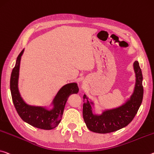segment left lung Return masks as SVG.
Returning a JSON list of instances; mask_svg holds the SVG:
<instances>
[{"mask_svg": "<svg viewBox=\"0 0 154 154\" xmlns=\"http://www.w3.org/2000/svg\"><path fill=\"white\" fill-rule=\"evenodd\" d=\"M134 69L136 74L134 91L130 99L119 108L104 111L101 115L92 113L93 103L84 95L83 117L87 128L93 132L107 134L125 128L131 123L140 108L143 97V75L139 63L135 61Z\"/></svg>", "mask_w": 154, "mask_h": 154, "instance_id": "obj_1", "label": "left lung"}]
</instances>
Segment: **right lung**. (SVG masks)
Instances as JSON below:
<instances>
[{
    "label": "right lung",
    "mask_w": 154,
    "mask_h": 154,
    "mask_svg": "<svg viewBox=\"0 0 154 154\" xmlns=\"http://www.w3.org/2000/svg\"><path fill=\"white\" fill-rule=\"evenodd\" d=\"M24 49L17 57L15 66L13 68L10 79V90L12 101L18 115L26 123L35 128L42 130H51L60 123L66 103L69 95L79 92L76 83H70L63 86L53 101V108L48 110L45 108L32 106L23 101L18 90V82L21 56Z\"/></svg>",
    "instance_id": "right-lung-1"
}]
</instances>
